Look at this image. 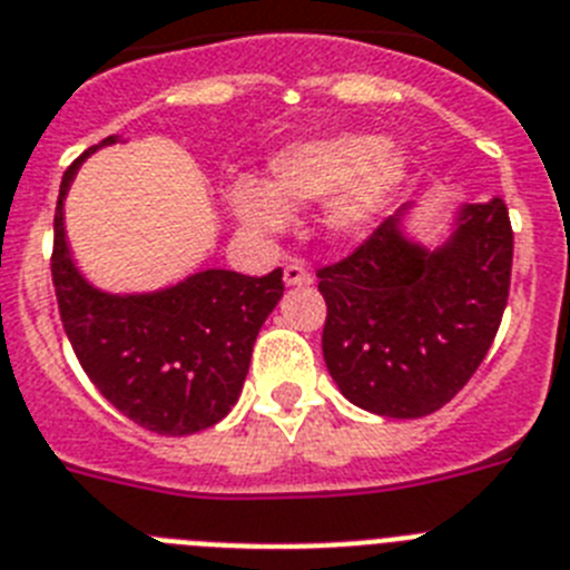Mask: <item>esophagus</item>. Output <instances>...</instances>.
<instances>
[{
	"instance_id": "esophagus-1",
	"label": "esophagus",
	"mask_w": 570,
	"mask_h": 570,
	"mask_svg": "<svg viewBox=\"0 0 570 570\" xmlns=\"http://www.w3.org/2000/svg\"><path fill=\"white\" fill-rule=\"evenodd\" d=\"M284 284L286 286H309L313 284V275L304 264H289L284 269Z\"/></svg>"
}]
</instances>
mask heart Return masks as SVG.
I'll use <instances>...</instances> for the list:
<instances>
[{
  "instance_id": "1",
  "label": "heart",
  "mask_w": 570,
  "mask_h": 570,
  "mask_svg": "<svg viewBox=\"0 0 570 570\" xmlns=\"http://www.w3.org/2000/svg\"><path fill=\"white\" fill-rule=\"evenodd\" d=\"M410 160L375 135H333L292 142L272 157L269 186L240 177L232 183V215L261 235L286 226V209L328 200L324 224L341 240L367 235L407 180Z\"/></svg>"
}]
</instances>
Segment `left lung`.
Returning <instances> with one entry per match:
<instances>
[{"label":"left lung","mask_w":570,"mask_h":570,"mask_svg":"<svg viewBox=\"0 0 570 570\" xmlns=\"http://www.w3.org/2000/svg\"><path fill=\"white\" fill-rule=\"evenodd\" d=\"M407 209L318 269L326 370L346 402L387 419L435 413L468 384L511 289L513 232L499 197L462 206L439 246L407 237Z\"/></svg>","instance_id":"left-lung-1"}]
</instances>
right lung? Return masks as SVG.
<instances>
[{
	"label": "right lung",
	"mask_w": 570,
	"mask_h": 570,
	"mask_svg": "<svg viewBox=\"0 0 570 570\" xmlns=\"http://www.w3.org/2000/svg\"><path fill=\"white\" fill-rule=\"evenodd\" d=\"M114 142L120 137L88 148L59 183L51 255L59 318L86 375L114 407L151 433L189 435L235 407L257 333L284 295V272L249 278L203 269L135 295L88 284L68 249L62 209L82 160Z\"/></svg>",
	"instance_id": "add662e5"
}]
</instances>
